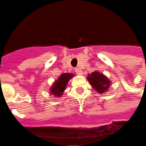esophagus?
Instances as JSON below:
<instances>
[{
    "instance_id": "esophagus-1",
    "label": "esophagus",
    "mask_w": 146,
    "mask_h": 146,
    "mask_svg": "<svg viewBox=\"0 0 146 146\" xmlns=\"http://www.w3.org/2000/svg\"><path fill=\"white\" fill-rule=\"evenodd\" d=\"M75 72H76V74L78 75H81L82 73H83L81 69L79 68H75Z\"/></svg>"
}]
</instances>
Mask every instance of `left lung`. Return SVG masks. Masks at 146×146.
Instances as JSON below:
<instances>
[{"mask_svg": "<svg viewBox=\"0 0 146 146\" xmlns=\"http://www.w3.org/2000/svg\"><path fill=\"white\" fill-rule=\"evenodd\" d=\"M88 80L93 88L100 93H103L108 90L111 84V82L109 81L108 79L104 75L97 71L89 74L88 76Z\"/></svg>", "mask_w": 146, "mask_h": 146, "instance_id": "left-lung-1", "label": "left lung"}]
</instances>
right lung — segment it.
<instances>
[{"label":"right lung","mask_w":146,"mask_h":146,"mask_svg":"<svg viewBox=\"0 0 146 146\" xmlns=\"http://www.w3.org/2000/svg\"><path fill=\"white\" fill-rule=\"evenodd\" d=\"M72 77H73V74L71 73H63L58 79L57 81L54 83V85L51 88L50 93L52 94H54V96L56 97L62 96V93L64 91L68 82Z\"/></svg>","instance_id":"add662e5"}]
</instances>
